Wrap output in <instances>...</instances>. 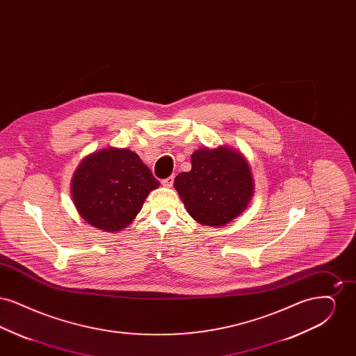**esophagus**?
I'll return each instance as SVG.
<instances>
[{"instance_id":"34e87169","label":"esophagus","mask_w":356,"mask_h":356,"mask_svg":"<svg viewBox=\"0 0 356 356\" xmlns=\"http://www.w3.org/2000/svg\"><path fill=\"white\" fill-rule=\"evenodd\" d=\"M173 180H175V176H170V177L164 179L161 183H163V186L170 188V186H173Z\"/></svg>"}]
</instances>
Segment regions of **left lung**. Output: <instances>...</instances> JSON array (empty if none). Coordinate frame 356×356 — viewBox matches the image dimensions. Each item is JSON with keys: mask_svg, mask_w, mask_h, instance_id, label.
<instances>
[{"mask_svg": "<svg viewBox=\"0 0 356 356\" xmlns=\"http://www.w3.org/2000/svg\"><path fill=\"white\" fill-rule=\"evenodd\" d=\"M192 170L175 179L188 213L200 224L219 227L244 212L254 195L247 160L232 148H202L191 156Z\"/></svg>", "mask_w": 356, "mask_h": 356, "instance_id": "left-lung-1", "label": "left lung"}]
</instances>
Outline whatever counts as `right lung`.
Segmentation results:
<instances>
[{
  "label": "right lung",
  "instance_id": "1",
  "mask_svg": "<svg viewBox=\"0 0 356 356\" xmlns=\"http://www.w3.org/2000/svg\"><path fill=\"white\" fill-rule=\"evenodd\" d=\"M160 186L129 149L105 148L88 154L72 179V199L86 222L106 232L128 227L149 192Z\"/></svg>",
  "mask_w": 356,
  "mask_h": 356
}]
</instances>
